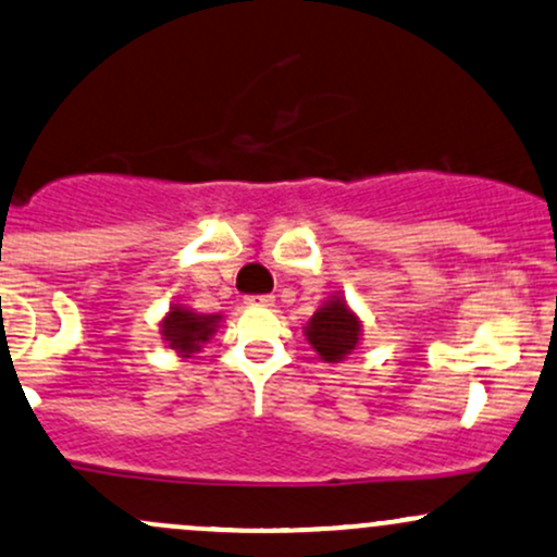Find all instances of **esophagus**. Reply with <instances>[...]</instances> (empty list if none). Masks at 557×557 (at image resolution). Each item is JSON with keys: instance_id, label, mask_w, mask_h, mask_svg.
Segmentation results:
<instances>
[{"instance_id": "1", "label": "esophagus", "mask_w": 557, "mask_h": 557, "mask_svg": "<svg viewBox=\"0 0 557 557\" xmlns=\"http://www.w3.org/2000/svg\"><path fill=\"white\" fill-rule=\"evenodd\" d=\"M246 304L248 307H272L274 296H269V293H264V296H246Z\"/></svg>"}]
</instances>
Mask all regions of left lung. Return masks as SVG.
Wrapping results in <instances>:
<instances>
[{"label":"left lung","mask_w":557,"mask_h":557,"mask_svg":"<svg viewBox=\"0 0 557 557\" xmlns=\"http://www.w3.org/2000/svg\"><path fill=\"white\" fill-rule=\"evenodd\" d=\"M307 338L325 362H338L359 344V320L338 298L311 317Z\"/></svg>","instance_id":"1"}]
</instances>
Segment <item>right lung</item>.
<instances>
[{
  "label": "right lung",
  "instance_id": "add662e5",
  "mask_svg": "<svg viewBox=\"0 0 557 557\" xmlns=\"http://www.w3.org/2000/svg\"><path fill=\"white\" fill-rule=\"evenodd\" d=\"M213 322H216V317H203L185 307H174L163 320V335H166L171 348L182 354H193L213 335V327H216Z\"/></svg>",
  "mask_w": 557,
  "mask_h": 557
}]
</instances>
